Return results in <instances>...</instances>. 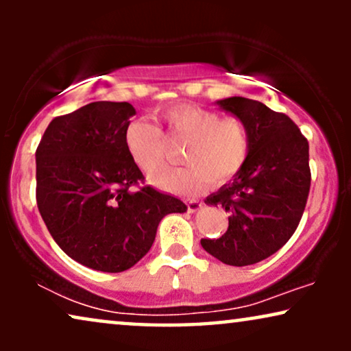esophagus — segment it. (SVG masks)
<instances>
[{
  "instance_id": "obj_1",
  "label": "esophagus",
  "mask_w": 351,
  "mask_h": 351,
  "mask_svg": "<svg viewBox=\"0 0 351 351\" xmlns=\"http://www.w3.org/2000/svg\"><path fill=\"white\" fill-rule=\"evenodd\" d=\"M186 208H189L190 213H196V210H199L203 208V203L201 201H196V199H189L186 201Z\"/></svg>"
}]
</instances>
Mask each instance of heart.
I'll return each instance as SVG.
<instances>
[{"label":"heart","instance_id":"obj_1","mask_svg":"<svg viewBox=\"0 0 351 351\" xmlns=\"http://www.w3.org/2000/svg\"><path fill=\"white\" fill-rule=\"evenodd\" d=\"M160 119L174 138L186 141L184 167H162L152 176L153 185L176 195H195L210 182L233 180L251 155L252 137L243 119L222 118L214 110L195 104H174L160 112ZM124 147L138 169L150 174L161 165L165 137L160 128L136 119L124 129Z\"/></svg>","mask_w":351,"mask_h":351}]
</instances>
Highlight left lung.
Instances as JSON below:
<instances>
[{"label":"left lung","mask_w":351,"mask_h":351,"mask_svg":"<svg viewBox=\"0 0 351 351\" xmlns=\"http://www.w3.org/2000/svg\"><path fill=\"white\" fill-rule=\"evenodd\" d=\"M217 104L247 124L252 148L232 184L206 198L230 217L227 233L201 239V246L227 265H252L285 246L299 227L311 184L308 141L287 114L258 100L228 97Z\"/></svg>","instance_id":"left-lung-1"}]
</instances>
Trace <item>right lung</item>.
<instances>
[{
  "mask_svg": "<svg viewBox=\"0 0 351 351\" xmlns=\"http://www.w3.org/2000/svg\"><path fill=\"white\" fill-rule=\"evenodd\" d=\"M136 110L93 102L56 117L36 148V204L66 256L93 270L118 273L150 251L158 223L185 213L174 196L145 185L124 147Z\"/></svg>",
  "mask_w": 351,
  "mask_h": 351,
  "instance_id": "add662e5",
  "label": "right lung"
}]
</instances>
